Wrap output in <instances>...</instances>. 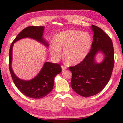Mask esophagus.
I'll return each instance as SVG.
<instances>
[{
    "instance_id": "1",
    "label": "esophagus",
    "mask_w": 123,
    "mask_h": 123,
    "mask_svg": "<svg viewBox=\"0 0 123 123\" xmlns=\"http://www.w3.org/2000/svg\"><path fill=\"white\" fill-rule=\"evenodd\" d=\"M61 68H62V71H63V70H64V69H67V67H66V66H61Z\"/></svg>"
}]
</instances>
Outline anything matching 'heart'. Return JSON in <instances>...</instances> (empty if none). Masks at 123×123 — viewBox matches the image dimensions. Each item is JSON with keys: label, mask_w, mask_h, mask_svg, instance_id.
<instances>
[{"label": "heart", "mask_w": 123, "mask_h": 123, "mask_svg": "<svg viewBox=\"0 0 123 123\" xmlns=\"http://www.w3.org/2000/svg\"><path fill=\"white\" fill-rule=\"evenodd\" d=\"M92 44L91 36L87 32L69 30L60 32L55 36L54 43L50 45L51 55L56 59L63 56L67 63L70 65L80 63L87 56Z\"/></svg>", "instance_id": "obj_1"}]
</instances>
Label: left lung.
Segmentation results:
<instances>
[{"label": "left lung", "instance_id": "1", "mask_svg": "<svg viewBox=\"0 0 123 123\" xmlns=\"http://www.w3.org/2000/svg\"><path fill=\"white\" fill-rule=\"evenodd\" d=\"M94 32L91 50L83 61L69 67L72 73V88L82 97H91L99 93L109 82L114 67L113 43L109 35L101 28L92 25ZM98 52H102L104 59L101 63L95 61Z\"/></svg>", "mask_w": 123, "mask_h": 123}]
</instances>
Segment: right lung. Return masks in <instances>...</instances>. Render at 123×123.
<instances>
[{
	"instance_id": "1",
	"label": "right lung",
	"mask_w": 123,
	"mask_h": 123,
	"mask_svg": "<svg viewBox=\"0 0 123 123\" xmlns=\"http://www.w3.org/2000/svg\"><path fill=\"white\" fill-rule=\"evenodd\" d=\"M44 26H30L20 31L12 42L9 51V69L14 85L23 94L34 99H40L48 95L52 91L54 84V78L61 72V67L59 64L45 62L38 74L32 80H21L14 74L12 69V48L14 43L24 38H33L48 47V43L43 38Z\"/></svg>"
}]
</instances>
